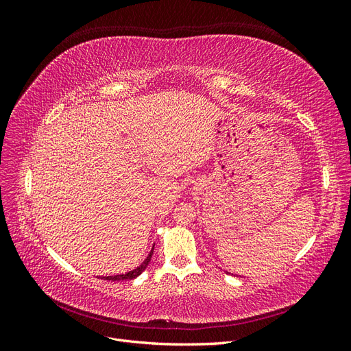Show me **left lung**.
I'll return each mask as SVG.
<instances>
[{
    "instance_id": "8db88e82",
    "label": "left lung",
    "mask_w": 351,
    "mask_h": 351,
    "mask_svg": "<svg viewBox=\"0 0 351 351\" xmlns=\"http://www.w3.org/2000/svg\"><path fill=\"white\" fill-rule=\"evenodd\" d=\"M227 274H228V272H227Z\"/></svg>"
}]
</instances>
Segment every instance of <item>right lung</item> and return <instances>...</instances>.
Instances as JSON below:
<instances>
[{"instance_id": "1", "label": "right lung", "mask_w": 351, "mask_h": 351, "mask_svg": "<svg viewBox=\"0 0 351 351\" xmlns=\"http://www.w3.org/2000/svg\"><path fill=\"white\" fill-rule=\"evenodd\" d=\"M152 253H154V246H152V249H151V252H149V254H147V258L139 265V267L137 268H134V269H132V271H129V272H125V274H120V275H108V277H101V278H104V280H110V281H123V280H133V278H136V277H139V275L146 269V267L147 265H149V262H151V258H152Z\"/></svg>"}]
</instances>
